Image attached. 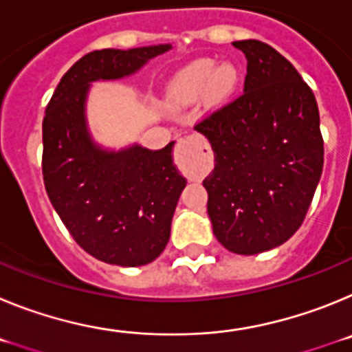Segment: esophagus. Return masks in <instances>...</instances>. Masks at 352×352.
<instances>
[{"mask_svg":"<svg viewBox=\"0 0 352 352\" xmlns=\"http://www.w3.org/2000/svg\"><path fill=\"white\" fill-rule=\"evenodd\" d=\"M211 149L206 139L201 135H190V138L179 139L176 149H174V162L185 174H194L204 169L206 162L210 160Z\"/></svg>","mask_w":352,"mask_h":352,"instance_id":"1","label":"esophagus"}]
</instances>
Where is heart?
<instances>
[{
  "label": "heart",
  "instance_id": "1",
  "mask_svg": "<svg viewBox=\"0 0 352 352\" xmlns=\"http://www.w3.org/2000/svg\"><path fill=\"white\" fill-rule=\"evenodd\" d=\"M241 74L231 61H217L210 58L195 60L176 72L167 86V98L174 105H188L206 96L211 105L226 104L238 89Z\"/></svg>",
  "mask_w": 352,
  "mask_h": 352
}]
</instances>
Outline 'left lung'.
Instances as JSON below:
<instances>
[{"label":"left lung","instance_id":"obj_1","mask_svg":"<svg viewBox=\"0 0 352 352\" xmlns=\"http://www.w3.org/2000/svg\"><path fill=\"white\" fill-rule=\"evenodd\" d=\"M232 45L248 61L243 95L195 130L214 155L203 182L214 238L229 252L254 256L300 229L324 148L316 96L291 61L259 40Z\"/></svg>","mask_w":352,"mask_h":352}]
</instances>
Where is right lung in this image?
Masks as SVG:
<instances>
[{
  "mask_svg": "<svg viewBox=\"0 0 352 352\" xmlns=\"http://www.w3.org/2000/svg\"><path fill=\"white\" fill-rule=\"evenodd\" d=\"M170 43L102 49L82 56L61 77L42 123V173L56 213L80 248L116 266H144L160 256L186 179L162 149L133 142L98 144L88 125V96L98 80L138 74Z\"/></svg>",
  "mask_w": 352,
  "mask_h": 352,
  "instance_id": "1",
  "label": "right lung"
}]
</instances>
